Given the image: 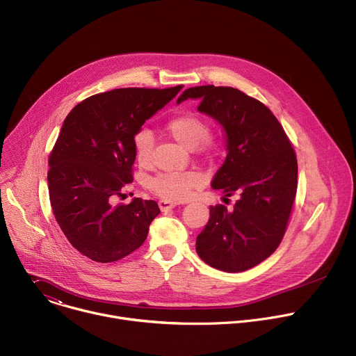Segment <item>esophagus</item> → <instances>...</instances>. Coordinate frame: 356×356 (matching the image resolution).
Here are the masks:
<instances>
[{"label":"esophagus","mask_w":356,"mask_h":356,"mask_svg":"<svg viewBox=\"0 0 356 356\" xmlns=\"http://www.w3.org/2000/svg\"><path fill=\"white\" fill-rule=\"evenodd\" d=\"M176 206H177L176 202L169 201V200H161V201H159V209H161V211H162V213H166V211H169V210L175 209Z\"/></svg>","instance_id":"esophagus-1"}]
</instances>
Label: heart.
<instances>
[{
  "label": "heart",
  "instance_id": "1",
  "mask_svg": "<svg viewBox=\"0 0 356 356\" xmlns=\"http://www.w3.org/2000/svg\"><path fill=\"white\" fill-rule=\"evenodd\" d=\"M169 135L187 149L197 146L214 150V142L207 138V122L191 113L175 115L166 122ZM135 158L140 166H149L152 162V150H154V136L146 129L139 131L134 136ZM202 184V176L195 170L183 172H162L149 181V188L165 200L183 201L190 197L191 191Z\"/></svg>",
  "mask_w": 356,
  "mask_h": 356
}]
</instances>
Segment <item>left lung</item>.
Listing matches in <instances>:
<instances>
[{"label": "left lung", "mask_w": 356, "mask_h": 356, "mask_svg": "<svg viewBox=\"0 0 356 356\" xmlns=\"http://www.w3.org/2000/svg\"><path fill=\"white\" fill-rule=\"evenodd\" d=\"M198 99V111L225 132L227 158L211 187L236 195L232 210L210 207V220L195 241L207 265L235 273L257 266L279 246L297 190V159L282 125L261 101L232 87L198 86L177 104Z\"/></svg>", "instance_id": "1"}]
</instances>
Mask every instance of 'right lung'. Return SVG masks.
Wrapping results in <instances>:
<instances>
[{"instance_id": "1", "label": "right lung", "mask_w": 356, "mask_h": 356, "mask_svg": "<svg viewBox=\"0 0 356 356\" xmlns=\"http://www.w3.org/2000/svg\"><path fill=\"white\" fill-rule=\"evenodd\" d=\"M181 88L95 94L63 121L49 156L50 206L69 242L91 261L108 264L129 255L161 213L154 200L135 197L127 206H113V198L134 180V136Z\"/></svg>"}]
</instances>
